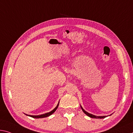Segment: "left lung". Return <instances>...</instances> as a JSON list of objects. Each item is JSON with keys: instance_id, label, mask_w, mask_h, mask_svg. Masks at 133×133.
Returning <instances> with one entry per match:
<instances>
[{"instance_id": "8db88e82", "label": "left lung", "mask_w": 133, "mask_h": 133, "mask_svg": "<svg viewBox=\"0 0 133 133\" xmlns=\"http://www.w3.org/2000/svg\"><path fill=\"white\" fill-rule=\"evenodd\" d=\"M81 109H82V111H83V112L86 115H88V117H89L90 118H104L105 117H107L108 116H110L112 114H111V115H107V116H96V115H95L93 114H90L89 112H86L85 110H84V109L82 108V107L81 105Z\"/></svg>"}]
</instances>
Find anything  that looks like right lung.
<instances>
[{
    "instance_id": "obj_1",
    "label": "right lung",
    "mask_w": 133,
    "mask_h": 133,
    "mask_svg": "<svg viewBox=\"0 0 133 133\" xmlns=\"http://www.w3.org/2000/svg\"><path fill=\"white\" fill-rule=\"evenodd\" d=\"M59 102H60V101H58V104H57V106H56V108H54V109H53V110H52L51 111H50V112H49L44 114H41V115H31L26 114H25L26 115H27V116H29V117L34 118H45V117H49L50 115H52V114H53L54 112H55V111H56V109H57L58 107V105H59Z\"/></svg>"
}]
</instances>
